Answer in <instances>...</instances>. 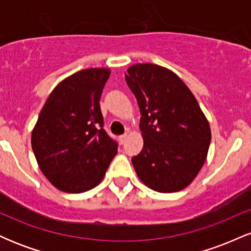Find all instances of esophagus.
<instances>
[{
    "mask_svg": "<svg viewBox=\"0 0 251 251\" xmlns=\"http://www.w3.org/2000/svg\"><path fill=\"white\" fill-rule=\"evenodd\" d=\"M126 139H127V133H124L123 135H120V137H119V140H120V143H122V144H125Z\"/></svg>",
    "mask_w": 251,
    "mask_h": 251,
    "instance_id": "obj_1",
    "label": "esophagus"
}]
</instances>
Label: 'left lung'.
<instances>
[{
	"label": "left lung",
	"mask_w": 251,
	"mask_h": 251,
	"mask_svg": "<svg viewBox=\"0 0 251 251\" xmlns=\"http://www.w3.org/2000/svg\"><path fill=\"white\" fill-rule=\"evenodd\" d=\"M125 79L142 114L144 146L132 157L138 177L158 192L183 190L208 155V120L191 91L168 68L138 63L128 68Z\"/></svg>",
	"instance_id": "1"
}]
</instances>
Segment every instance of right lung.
I'll return each instance as SVG.
<instances>
[{
    "label": "right lung",
    "mask_w": 251,
    "mask_h": 251,
    "mask_svg": "<svg viewBox=\"0 0 251 251\" xmlns=\"http://www.w3.org/2000/svg\"><path fill=\"white\" fill-rule=\"evenodd\" d=\"M111 72L89 68L61 81L46 101L31 133L42 174L70 194L88 191L102 180L118 152L103 129L100 97Z\"/></svg>",
    "instance_id": "obj_1"
}]
</instances>
